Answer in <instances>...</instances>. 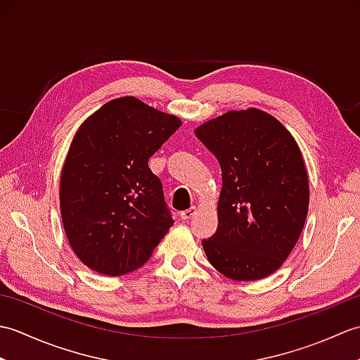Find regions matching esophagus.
Returning <instances> with one entry per match:
<instances>
[{
  "instance_id": "obj_1",
  "label": "esophagus",
  "mask_w": 360,
  "mask_h": 360,
  "mask_svg": "<svg viewBox=\"0 0 360 360\" xmlns=\"http://www.w3.org/2000/svg\"><path fill=\"white\" fill-rule=\"evenodd\" d=\"M195 213H196V207H190L184 212H181V218L182 219H190V218H193Z\"/></svg>"
}]
</instances>
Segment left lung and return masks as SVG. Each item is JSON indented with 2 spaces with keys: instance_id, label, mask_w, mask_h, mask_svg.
Instances as JSON below:
<instances>
[{
  "instance_id": "obj_1",
  "label": "left lung",
  "mask_w": 360,
  "mask_h": 360,
  "mask_svg": "<svg viewBox=\"0 0 360 360\" xmlns=\"http://www.w3.org/2000/svg\"><path fill=\"white\" fill-rule=\"evenodd\" d=\"M195 134L221 165L218 229L202 248L236 281L275 272L300 238L309 205L302 151L271 114L249 108L205 122Z\"/></svg>"
}]
</instances>
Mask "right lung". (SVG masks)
I'll return each mask as SVG.
<instances>
[{
    "mask_svg": "<svg viewBox=\"0 0 360 360\" xmlns=\"http://www.w3.org/2000/svg\"><path fill=\"white\" fill-rule=\"evenodd\" d=\"M181 120L136 97L105 103L83 122L60 178V212L75 255L98 274L139 269L173 226L148 159Z\"/></svg>",
    "mask_w": 360,
    "mask_h": 360,
    "instance_id": "obj_1",
    "label": "right lung"
}]
</instances>
